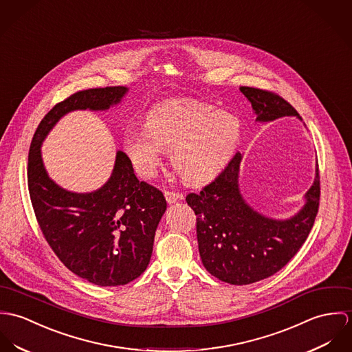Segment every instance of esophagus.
I'll return each instance as SVG.
<instances>
[{
	"mask_svg": "<svg viewBox=\"0 0 352 352\" xmlns=\"http://www.w3.org/2000/svg\"><path fill=\"white\" fill-rule=\"evenodd\" d=\"M164 197H166V201L168 202V204H175L177 201H179V199H182V195H179V193H175V192H164Z\"/></svg>",
	"mask_w": 352,
	"mask_h": 352,
	"instance_id": "1",
	"label": "esophagus"
}]
</instances>
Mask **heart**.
<instances>
[{"label": "heart", "mask_w": 352, "mask_h": 352, "mask_svg": "<svg viewBox=\"0 0 352 352\" xmlns=\"http://www.w3.org/2000/svg\"><path fill=\"white\" fill-rule=\"evenodd\" d=\"M240 118L219 108L190 101H166L154 108L147 126L126 132L124 146L135 170L151 178L164 151L171 163L190 184L216 177L230 162L241 139Z\"/></svg>", "instance_id": "1"}]
</instances>
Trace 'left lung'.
<instances>
[{
    "label": "left lung",
    "mask_w": 352,
    "mask_h": 352,
    "mask_svg": "<svg viewBox=\"0 0 352 352\" xmlns=\"http://www.w3.org/2000/svg\"><path fill=\"white\" fill-rule=\"evenodd\" d=\"M256 121L269 122L298 112L272 91L241 86ZM243 155L237 153L224 171L186 202L197 216V240L204 267L223 282L250 285L279 272L301 248L318 210V164L304 206L289 219L267 217L250 206L239 188Z\"/></svg>",
    "instance_id": "8db88e82"
}]
</instances>
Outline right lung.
<instances>
[{
	"instance_id": "right-lung-1",
	"label": "right lung",
	"mask_w": 352,
	"mask_h": 352,
	"mask_svg": "<svg viewBox=\"0 0 352 352\" xmlns=\"http://www.w3.org/2000/svg\"><path fill=\"white\" fill-rule=\"evenodd\" d=\"M125 86L82 90L56 104L40 121L28 155V189L40 230L60 262L98 286H120L147 269L157 224L167 208L157 188L140 182L122 151L109 179L97 190L76 193L50 177L41 144L56 122L74 111H108Z\"/></svg>"
}]
</instances>
